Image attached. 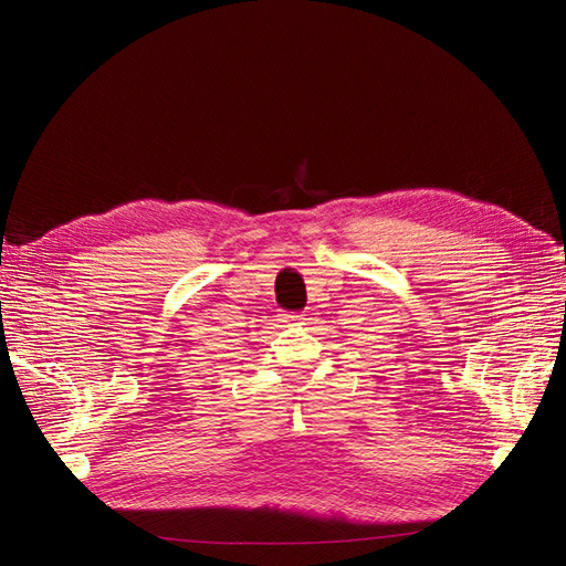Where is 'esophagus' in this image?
<instances>
[{"mask_svg": "<svg viewBox=\"0 0 566 566\" xmlns=\"http://www.w3.org/2000/svg\"><path fill=\"white\" fill-rule=\"evenodd\" d=\"M281 323L285 328H293V325H302L304 316L302 314H281Z\"/></svg>", "mask_w": 566, "mask_h": 566, "instance_id": "esophagus-1", "label": "esophagus"}]
</instances>
